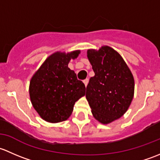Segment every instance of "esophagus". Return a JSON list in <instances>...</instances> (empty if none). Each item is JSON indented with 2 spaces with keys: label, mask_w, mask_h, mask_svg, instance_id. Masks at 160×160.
<instances>
[{
  "label": "esophagus",
  "mask_w": 160,
  "mask_h": 160,
  "mask_svg": "<svg viewBox=\"0 0 160 160\" xmlns=\"http://www.w3.org/2000/svg\"><path fill=\"white\" fill-rule=\"evenodd\" d=\"M88 78H86V79H85L83 81V82H84V84H85V86H87V85H88Z\"/></svg>",
  "instance_id": "obj_1"
}]
</instances>
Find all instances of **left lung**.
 <instances>
[{"mask_svg":"<svg viewBox=\"0 0 160 160\" xmlns=\"http://www.w3.org/2000/svg\"><path fill=\"white\" fill-rule=\"evenodd\" d=\"M87 57L95 76L87 85L85 97L94 118L108 124L129 108L134 96V78L122 57L109 46L88 49Z\"/></svg>","mask_w":160,"mask_h":160,"instance_id":"left-lung-1","label":"left lung"}]
</instances>
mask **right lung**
I'll return each mask as SVG.
<instances>
[{"label":"right lung","instance_id":"add662e5","mask_svg":"<svg viewBox=\"0 0 160 160\" xmlns=\"http://www.w3.org/2000/svg\"><path fill=\"white\" fill-rule=\"evenodd\" d=\"M80 50L65 53L56 52L47 58L31 78L29 95L31 104L44 121L57 123L67 120L75 102L85 95V86L68 68Z\"/></svg>","mask_w":160,"mask_h":160}]
</instances>
